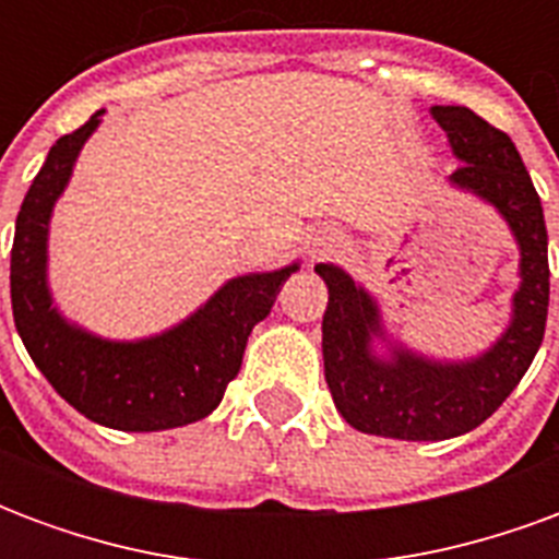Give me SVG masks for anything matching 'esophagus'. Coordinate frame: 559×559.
I'll return each instance as SVG.
<instances>
[{
    "instance_id": "esophagus-1",
    "label": "esophagus",
    "mask_w": 559,
    "mask_h": 559,
    "mask_svg": "<svg viewBox=\"0 0 559 559\" xmlns=\"http://www.w3.org/2000/svg\"><path fill=\"white\" fill-rule=\"evenodd\" d=\"M341 245H344V236H341L335 227H320V230L308 233V242H305V248H308V257L317 260V257L335 254Z\"/></svg>"
}]
</instances>
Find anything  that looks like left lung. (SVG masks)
I'll return each instance as SVG.
<instances>
[{
    "mask_svg": "<svg viewBox=\"0 0 559 559\" xmlns=\"http://www.w3.org/2000/svg\"><path fill=\"white\" fill-rule=\"evenodd\" d=\"M431 116L461 164L445 182L491 206L518 245L509 323L467 359H433L386 329L377 296L335 263L326 281L323 371L335 407L356 431L392 440H449L479 428L527 374L548 320V233L536 188L503 131L467 107L433 104Z\"/></svg>",
    "mask_w": 559,
    "mask_h": 559,
    "instance_id": "1",
    "label": "left lung"
}]
</instances>
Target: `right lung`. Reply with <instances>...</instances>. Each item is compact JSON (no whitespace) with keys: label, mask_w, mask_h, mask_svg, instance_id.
Listing matches in <instances>:
<instances>
[{"label":"right lung","mask_w":559,"mask_h":559,"mask_svg":"<svg viewBox=\"0 0 559 559\" xmlns=\"http://www.w3.org/2000/svg\"><path fill=\"white\" fill-rule=\"evenodd\" d=\"M102 116L56 140L23 197L11 248L14 326L38 371L86 419L138 433L182 428L218 407L251 329L266 320L299 260L224 281L197 311L146 338H104L68 320L50 290V221Z\"/></svg>","instance_id":"obj_1"}]
</instances>
